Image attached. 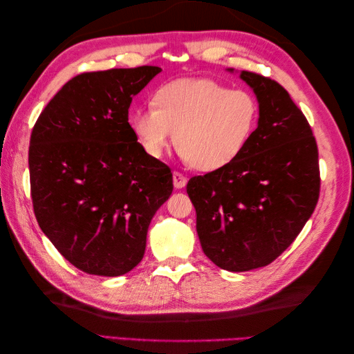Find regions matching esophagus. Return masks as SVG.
<instances>
[{
  "mask_svg": "<svg viewBox=\"0 0 354 354\" xmlns=\"http://www.w3.org/2000/svg\"><path fill=\"white\" fill-rule=\"evenodd\" d=\"M187 184V178L183 175V173L179 171H173V185H175V189H184Z\"/></svg>",
  "mask_w": 354,
  "mask_h": 354,
  "instance_id": "obj_1",
  "label": "esophagus"
}]
</instances>
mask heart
Wrapping results in <instances>:
<instances>
[{"label":"heart","mask_w":354,"mask_h":354,"mask_svg":"<svg viewBox=\"0 0 354 354\" xmlns=\"http://www.w3.org/2000/svg\"><path fill=\"white\" fill-rule=\"evenodd\" d=\"M155 106L133 112L142 149L160 158L173 142L201 171L231 164L250 142L259 117L254 97L212 79H179L155 94Z\"/></svg>","instance_id":"obj_1"}]
</instances>
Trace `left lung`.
I'll return each mask as SVG.
<instances>
[{
	"mask_svg": "<svg viewBox=\"0 0 354 354\" xmlns=\"http://www.w3.org/2000/svg\"><path fill=\"white\" fill-rule=\"evenodd\" d=\"M240 79L257 97V129L231 164L187 184L202 251L230 272L268 266L288 250L321 184L317 141L289 93L255 73Z\"/></svg>",
	"mask_w": 354,
	"mask_h": 354,
	"instance_id": "1",
	"label": "left lung"
}]
</instances>
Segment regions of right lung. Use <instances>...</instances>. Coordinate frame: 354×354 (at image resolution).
I'll list each match as a JSON object with an SVG mask.
<instances>
[{
  "mask_svg": "<svg viewBox=\"0 0 354 354\" xmlns=\"http://www.w3.org/2000/svg\"><path fill=\"white\" fill-rule=\"evenodd\" d=\"M161 68L84 73L41 112L28 149L36 221L73 266L129 272L146 251L150 221L173 190L170 169L150 156L127 122L132 99Z\"/></svg>",
  "mask_w": 354,
  "mask_h": 354,
  "instance_id": "add662e5",
  "label": "right lung"
}]
</instances>
